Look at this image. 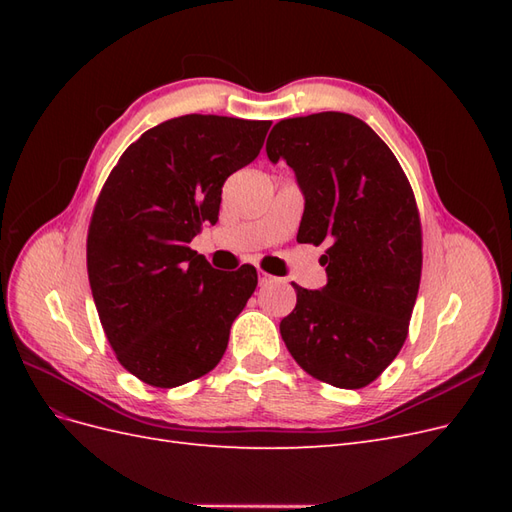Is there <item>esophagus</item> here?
I'll use <instances>...</instances> for the list:
<instances>
[{"label": "esophagus", "mask_w": 512, "mask_h": 512, "mask_svg": "<svg viewBox=\"0 0 512 512\" xmlns=\"http://www.w3.org/2000/svg\"><path fill=\"white\" fill-rule=\"evenodd\" d=\"M273 280H275V277L269 275V273H265V271L258 273V284H260V286H267V284H271Z\"/></svg>", "instance_id": "esophagus-1"}]
</instances>
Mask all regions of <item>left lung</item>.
I'll return each instance as SVG.
<instances>
[{"label": "left lung", "mask_w": 512, "mask_h": 512, "mask_svg": "<svg viewBox=\"0 0 512 512\" xmlns=\"http://www.w3.org/2000/svg\"><path fill=\"white\" fill-rule=\"evenodd\" d=\"M273 164L286 160L305 198L301 243H329L327 286L297 290L280 322L292 359L339 389H363L408 337L421 282V220L393 151L359 117L314 113L275 123Z\"/></svg>", "instance_id": "8db88e82"}]
</instances>
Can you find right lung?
I'll list each match as a JSON object with an SVG mask.
<instances>
[{
    "mask_svg": "<svg viewBox=\"0 0 512 512\" xmlns=\"http://www.w3.org/2000/svg\"><path fill=\"white\" fill-rule=\"evenodd\" d=\"M271 121L183 115L147 130L108 175L89 224L87 273L119 363L151 386L205 376L256 290L254 267L213 269L190 247L215 224L224 181L256 160Z\"/></svg>",
    "mask_w": 512,
    "mask_h": 512,
    "instance_id": "obj_1",
    "label": "right lung"
}]
</instances>
